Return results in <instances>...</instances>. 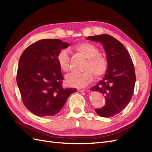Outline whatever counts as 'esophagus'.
<instances>
[{
    "instance_id": "esophagus-1",
    "label": "esophagus",
    "mask_w": 152,
    "mask_h": 152,
    "mask_svg": "<svg viewBox=\"0 0 152 152\" xmlns=\"http://www.w3.org/2000/svg\"><path fill=\"white\" fill-rule=\"evenodd\" d=\"M85 91L84 88H78L77 91L78 92H84Z\"/></svg>"
}]
</instances>
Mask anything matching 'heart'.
<instances>
[{
	"label": "heart",
	"instance_id": "obj_1",
	"mask_svg": "<svg viewBox=\"0 0 152 152\" xmlns=\"http://www.w3.org/2000/svg\"><path fill=\"white\" fill-rule=\"evenodd\" d=\"M73 50L87 59L84 70L81 73H73L66 77V84L72 87H82L89 84L93 79L102 77L107 70L108 63L103 55L99 54V49L94 44L83 42L76 44ZM57 61L61 70L66 72L69 70L70 57L68 52L63 49L57 55Z\"/></svg>",
	"mask_w": 152,
	"mask_h": 152
}]
</instances>
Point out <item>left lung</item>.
I'll return each instance as SVG.
<instances>
[{"mask_svg":"<svg viewBox=\"0 0 152 152\" xmlns=\"http://www.w3.org/2000/svg\"><path fill=\"white\" fill-rule=\"evenodd\" d=\"M87 39L101 42L108 63L103 80L90 89L104 96L103 107L96 109L99 116L111 117L120 113L130 102L134 93L136 74L129 53L124 45L113 37L103 34Z\"/></svg>","mask_w":152,"mask_h":152,"instance_id":"obj_1","label":"left lung"}]
</instances>
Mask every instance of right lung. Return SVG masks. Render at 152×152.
<instances>
[{"label": "right lung", "mask_w": 152, "mask_h": 152, "mask_svg": "<svg viewBox=\"0 0 152 152\" xmlns=\"http://www.w3.org/2000/svg\"><path fill=\"white\" fill-rule=\"evenodd\" d=\"M70 44L60 39H42L30 45L20 57L16 81L21 100L39 117L57 114L75 88H63L57 55Z\"/></svg>", "instance_id": "right-lung-1"}]
</instances>
